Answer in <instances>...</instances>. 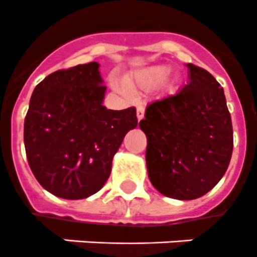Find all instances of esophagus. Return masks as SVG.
I'll return each instance as SVG.
<instances>
[{
	"instance_id": "obj_1",
	"label": "esophagus",
	"mask_w": 257,
	"mask_h": 257,
	"mask_svg": "<svg viewBox=\"0 0 257 257\" xmlns=\"http://www.w3.org/2000/svg\"><path fill=\"white\" fill-rule=\"evenodd\" d=\"M137 116H138V120L143 119V116H145V107L143 106H138L137 107Z\"/></svg>"
}]
</instances>
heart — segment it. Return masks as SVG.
<instances>
[{"mask_svg": "<svg viewBox=\"0 0 257 257\" xmlns=\"http://www.w3.org/2000/svg\"><path fill=\"white\" fill-rule=\"evenodd\" d=\"M168 74V69L164 66H155L151 67L149 70L143 71L139 75L138 81L141 85L145 87H155V86L161 85L162 82L166 79Z\"/></svg>", "mask_w": 257, "mask_h": 257, "instance_id": "obj_1", "label": "heart"}]
</instances>
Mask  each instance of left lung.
Segmentation results:
<instances>
[{
    "mask_svg": "<svg viewBox=\"0 0 257 257\" xmlns=\"http://www.w3.org/2000/svg\"><path fill=\"white\" fill-rule=\"evenodd\" d=\"M188 83L146 108V164L153 186L179 200L200 198L219 183L233 149L231 114L220 83L187 63Z\"/></svg>",
    "mask_w": 257,
    "mask_h": 257,
    "instance_id": "obj_1",
    "label": "left lung"
}]
</instances>
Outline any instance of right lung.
<instances>
[{"instance_id":"obj_1","label":"right lung","mask_w":257,"mask_h":257,"mask_svg":"<svg viewBox=\"0 0 257 257\" xmlns=\"http://www.w3.org/2000/svg\"><path fill=\"white\" fill-rule=\"evenodd\" d=\"M99 65L51 73L33 91L25 116L29 166L45 190L85 199L103 187L124 135L138 124L137 110H107Z\"/></svg>"}]
</instances>
